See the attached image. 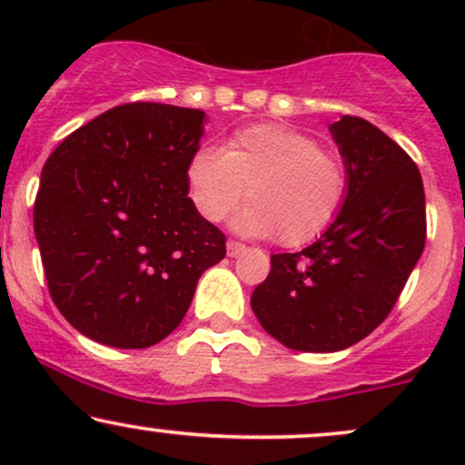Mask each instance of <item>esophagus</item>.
I'll return each instance as SVG.
<instances>
[{"label":"esophagus","mask_w":465,"mask_h":465,"mask_svg":"<svg viewBox=\"0 0 465 465\" xmlns=\"http://www.w3.org/2000/svg\"><path fill=\"white\" fill-rule=\"evenodd\" d=\"M244 251H247V247H244V244H240V242H227V255L229 258H238V255H242Z\"/></svg>","instance_id":"1"}]
</instances>
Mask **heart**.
Returning a JSON list of instances; mask_svg holds the SVG:
<instances>
[{"instance_id": "1", "label": "heart", "mask_w": 465, "mask_h": 465, "mask_svg": "<svg viewBox=\"0 0 465 465\" xmlns=\"http://www.w3.org/2000/svg\"><path fill=\"white\" fill-rule=\"evenodd\" d=\"M190 201L205 221H223L251 201L233 225L249 236L311 242L336 221L348 196V170L308 133L253 124L233 133L223 153L201 146L185 165Z\"/></svg>"}]
</instances>
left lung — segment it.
<instances>
[{"label": "left lung", "mask_w": 465, "mask_h": 465, "mask_svg": "<svg viewBox=\"0 0 465 465\" xmlns=\"http://www.w3.org/2000/svg\"><path fill=\"white\" fill-rule=\"evenodd\" d=\"M348 170L336 221L297 253L271 255L251 295L262 328L297 351H339L373 332L407 284L426 242L418 165L361 117L330 124Z\"/></svg>", "instance_id": "1"}]
</instances>
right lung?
<instances>
[{
  "mask_svg": "<svg viewBox=\"0 0 465 465\" xmlns=\"http://www.w3.org/2000/svg\"><path fill=\"white\" fill-rule=\"evenodd\" d=\"M205 120L174 104L114 106L47 157L35 236L52 300L80 334L151 348L185 317L203 271L225 258V236L185 185Z\"/></svg>",
  "mask_w": 465,
  "mask_h": 465,
  "instance_id": "1",
  "label": "right lung"
}]
</instances>
